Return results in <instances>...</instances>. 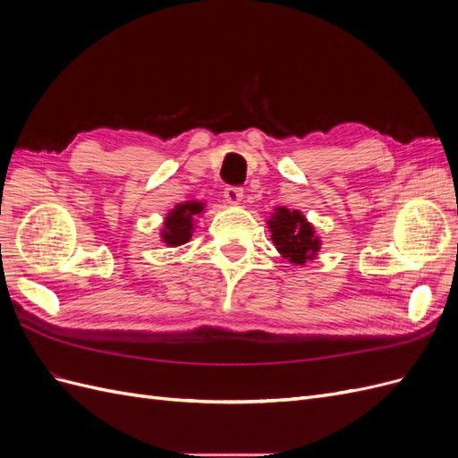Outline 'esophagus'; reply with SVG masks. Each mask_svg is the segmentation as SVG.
I'll list each match as a JSON object with an SVG mask.
<instances>
[{
  "instance_id": "obj_1",
  "label": "esophagus",
  "mask_w": 458,
  "mask_h": 458,
  "mask_svg": "<svg viewBox=\"0 0 458 458\" xmlns=\"http://www.w3.org/2000/svg\"><path fill=\"white\" fill-rule=\"evenodd\" d=\"M224 197L229 204H239L242 200V187H237V185H229L225 187L224 191Z\"/></svg>"
}]
</instances>
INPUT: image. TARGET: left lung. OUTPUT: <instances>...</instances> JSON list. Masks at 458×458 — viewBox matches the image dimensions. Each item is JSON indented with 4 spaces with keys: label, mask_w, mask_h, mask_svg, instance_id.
<instances>
[{
    "label": "left lung",
    "mask_w": 458,
    "mask_h": 458,
    "mask_svg": "<svg viewBox=\"0 0 458 458\" xmlns=\"http://www.w3.org/2000/svg\"><path fill=\"white\" fill-rule=\"evenodd\" d=\"M273 217L267 221L271 229V239L276 250L293 263H306L318 252V239L315 237L313 227L308 224L298 210H286V208H275Z\"/></svg>",
    "instance_id": "1"
}]
</instances>
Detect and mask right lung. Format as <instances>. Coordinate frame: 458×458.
<instances>
[{
  "label": "right lung",
  "mask_w": 458,
  "mask_h": 458,
  "mask_svg": "<svg viewBox=\"0 0 458 458\" xmlns=\"http://www.w3.org/2000/svg\"><path fill=\"white\" fill-rule=\"evenodd\" d=\"M202 202L189 200L185 204L175 206V210H172L165 217L164 231H162V239L168 246H179L185 244L191 234H192V217L202 212Z\"/></svg>",
  "instance_id": "1"
}]
</instances>
